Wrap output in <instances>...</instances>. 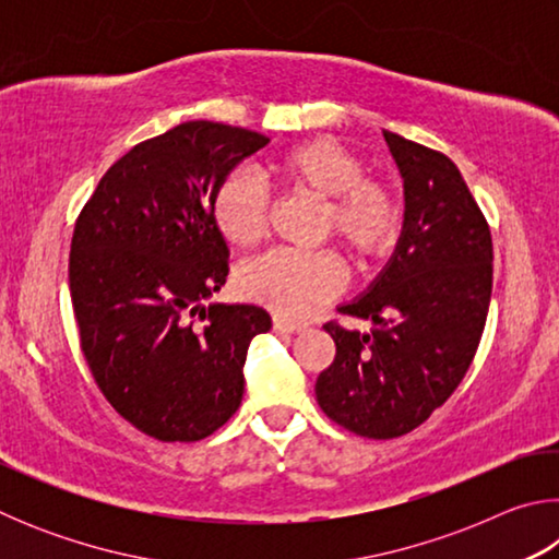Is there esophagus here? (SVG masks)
Instances as JSON below:
<instances>
[{"mask_svg":"<svg viewBox=\"0 0 559 559\" xmlns=\"http://www.w3.org/2000/svg\"><path fill=\"white\" fill-rule=\"evenodd\" d=\"M273 328H276L278 333H300V330H306V325L302 323H296V320H286L281 316L273 318Z\"/></svg>","mask_w":559,"mask_h":559,"instance_id":"1","label":"esophagus"}]
</instances>
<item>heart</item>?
Wrapping results in <instances>:
<instances>
[{
	"label": "heart",
	"mask_w": 559,
	"mask_h": 559,
	"mask_svg": "<svg viewBox=\"0 0 559 559\" xmlns=\"http://www.w3.org/2000/svg\"><path fill=\"white\" fill-rule=\"evenodd\" d=\"M271 173L283 185L313 197H325L320 236H337L359 266L390 257L404 224L402 194L392 179L365 175L353 150L330 135L300 140L271 159ZM269 192L246 169H234L216 185L212 216L229 243L253 246L269 231ZM345 261L333 249H273L246 261L239 288L281 318L300 320L343 290Z\"/></svg>",
	"instance_id": "1"
}]
</instances>
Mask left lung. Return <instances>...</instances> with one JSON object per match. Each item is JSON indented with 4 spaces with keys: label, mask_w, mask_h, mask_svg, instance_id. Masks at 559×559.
Wrapping results in <instances>:
<instances>
[{
    "label": "left lung",
    "mask_w": 559,
    "mask_h": 559,
    "mask_svg": "<svg viewBox=\"0 0 559 559\" xmlns=\"http://www.w3.org/2000/svg\"><path fill=\"white\" fill-rule=\"evenodd\" d=\"M404 177V231L367 296L340 308L372 333L330 320L335 359L316 382L320 409L367 439H396L456 392L484 335L493 239L459 167L439 150L384 132Z\"/></svg>",
    "instance_id": "left-lung-1"
}]
</instances>
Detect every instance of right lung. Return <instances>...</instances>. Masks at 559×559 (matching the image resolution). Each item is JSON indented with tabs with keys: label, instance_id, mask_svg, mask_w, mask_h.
Returning <instances> with one entry per match:
<instances>
[{
	"label": "right lung",
	"instance_id": "add662e5",
	"mask_svg": "<svg viewBox=\"0 0 559 559\" xmlns=\"http://www.w3.org/2000/svg\"><path fill=\"white\" fill-rule=\"evenodd\" d=\"M269 145L261 132L189 120L138 143L100 177L73 226L69 286L93 380L157 441H200L239 409L259 306L204 298L229 273L216 185Z\"/></svg>",
	"mask_w": 559,
	"mask_h": 559
}]
</instances>
